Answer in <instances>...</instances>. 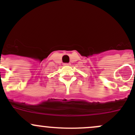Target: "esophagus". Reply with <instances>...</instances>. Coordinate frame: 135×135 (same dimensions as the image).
<instances>
[{"label":"esophagus","instance_id":"obj_1","mask_svg":"<svg viewBox=\"0 0 135 135\" xmlns=\"http://www.w3.org/2000/svg\"><path fill=\"white\" fill-rule=\"evenodd\" d=\"M64 65H65V66H69V65H70V63H65L64 64Z\"/></svg>","mask_w":135,"mask_h":135}]
</instances>
